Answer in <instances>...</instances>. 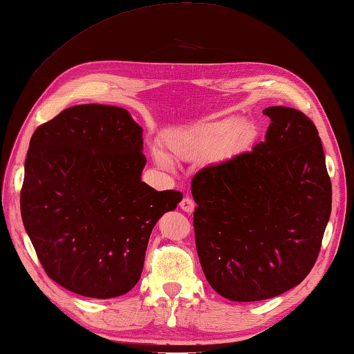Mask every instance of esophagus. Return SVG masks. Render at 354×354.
<instances>
[{
	"label": "esophagus",
	"instance_id": "esophagus-1",
	"mask_svg": "<svg viewBox=\"0 0 354 354\" xmlns=\"http://www.w3.org/2000/svg\"><path fill=\"white\" fill-rule=\"evenodd\" d=\"M179 207H180V209L183 211H185V212H193L194 211V207H196V203H194V201L192 199V197H188V196H185L183 201H180V203H179Z\"/></svg>",
	"mask_w": 354,
	"mask_h": 354
}]
</instances>
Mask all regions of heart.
<instances>
[{"label":"heart","mask_w":354,"mask_h":354,"mask_svg":"<svg viewBox=\"0 0 354 354\" xmlns=\"http://www.w3.org/2000/svg\"><path fill=\"white\" fill-rule=\"evenodd\" d=\"M253 137L254 129L248 120L221 119L179 131L167 140V151L170 158L180 161L207 158L212 153L218 158H226L244 149ZM155 161L162 167L170 166V161L162 153H155Z\"/></svg>","instance_id":"1"}]
</instances>
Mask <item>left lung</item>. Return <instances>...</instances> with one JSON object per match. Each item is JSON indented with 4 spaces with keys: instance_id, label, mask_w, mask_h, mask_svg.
I'll use <instances>...</instances> for the list:
<instances>
[{
    "instance_id": "8db88e82",
    "label": "left lung",
    "mask_w": 354,
    "mask_h": 354,
    "mask_svg": "<svg viewBox=\"0 0 354 354\" xmlns=\"http://www.w3.org/2000/svg\"><path fill=\"white\" fill-rule=\"evenodd\" d=\"M266 140L192 180L196 249L221 297L258 301L294 288L314 267L332 211L318 131L290 106H268Z\"/></svg>"
}]
</instances>
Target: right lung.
<instances>
[{
    "mask_svg": "<svg viewBox=\"0 0 354 354\" xmlns=\"http://www.w3.org/2000/svg\"><path fill=\"white\" fill-rule=\"evenodd\" d=\"M143 129L125 109L63 110L30 140L21 216L48 277L92 299L136 286L147 241L183 194L142 180Z\"/></svg>",
    "mask_w": 354,
    "mask_h": 354,
    "instance_id": "obj_1",
    "label": "right lung"
}]
</instances>
